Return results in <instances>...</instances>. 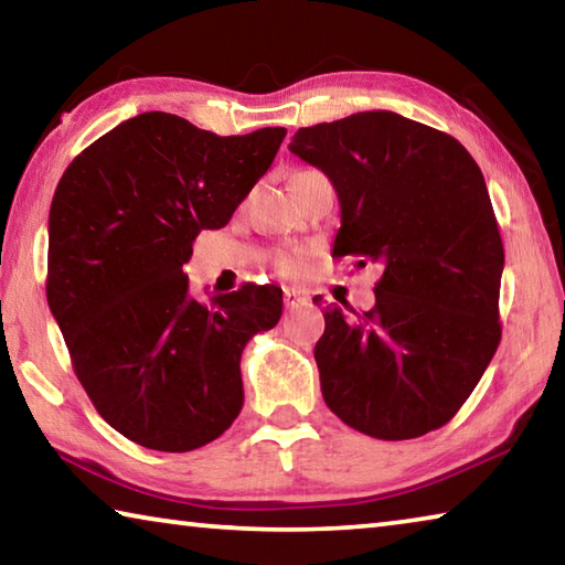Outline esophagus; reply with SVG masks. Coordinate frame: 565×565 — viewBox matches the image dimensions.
Masks as SVG:
<instances>
[{"instance_id": "obj_1", "label": "esophagus", "mask_w": 565, "mask_h": 565, "mask_svg": "<svg viewBox=\"0 0 565 565\" xmlns=\"http://www.w3.org/2000/svg\"><path fill=\"white\" fill-rule=\"evenodd\" d=\"M306 301V294L301 289H284V303L286 306H296V303H303Z\"/></svg>"}]
</instances>
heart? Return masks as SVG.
<instances>
[{"instance_id":"obj_1","label":"heart","mask_w":565,"mask_h":565,"mask_svg":"<svg viewBox=\"0 0 565 565\" xmlns=\"http://www.w3.org/2000/svg\"><path fill=\"white\" fill-rule=\"evenodd\" d=\"M301 266H303V259L299 254H284L279 259V269L284 274H299Z\"/></svg>"}]
</instances>
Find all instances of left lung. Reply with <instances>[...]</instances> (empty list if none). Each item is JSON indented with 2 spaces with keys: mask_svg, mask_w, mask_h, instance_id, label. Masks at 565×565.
<instances>
[{
  "mask_svg": "<svg viewBox=\"0 0 565 565\" xmlns=\"http://www.w3.org/2000/svg\"><path fill=\"white\" fill-rule=\"evenodd\" d=\"M289 151L337 189L333 256L384 269L374 309L323 311V401L381 441L436 431L501 341L503 244L481 169L461 141L394 111L303 127Z\"/></svg>",
  "mask_w": 565,
  "mask_h": 565,
  "instance_id": "obj_1",
  "label": "left lung"
}]
</instances>
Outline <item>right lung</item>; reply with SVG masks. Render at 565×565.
<instances>
[{"label": "right lung", "mask_w": 565, "mask_h": 565, "mask_svg": "<svg viewBox=\"0 0 565 565\" xmlns=\"http://www.w3.org/2000/svg\"><path fill=\"white\" fill-rule=\"evenodd\" d=\"M284 127L218 137L167 111L121 121L66 167L50 209L46 301L94 408L129 441L184 454L244 406L242 351L281 319V289L196 299L191 244L222 228Z\"/></svg>", "instance_id": "obj_1"}]
</instances>
